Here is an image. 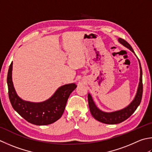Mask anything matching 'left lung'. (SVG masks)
<instances>
[{
    "instance_id": "8db88e82",
    "label": "left lung",
    "mask_w": 152,
    "mask_h": 152,
    "mask_svg": "<svg viewBox=\"0 0 152 152\" xmlns=\"http://www.w3.org/2000/svg\"><path fill=\"white\" fill-rule=\"evenodd\" d=\"M118 41L123 44L124 46L127 47L132 52H134V50L132 49V47L126 41L123 39L119 38L118 39ZM140 64V82L138 88V91L136 93V96L132 102V103L130 105L120 111L112 112V113H105L102 111L101 110L98 109L96 105H95L92 97L90 94L88 95V104L89 107L91 112V115L93 116L94 118L98 121L101 122V123H105V124H118L121 123L124 121L126 120L128 118H129L131 116L133 113L136 111L140 103L141 102L142 97V92H143V84H142V70L140 62L139 61Z\"/></svg>"
}]
</instances>
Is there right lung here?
<instances>
[{"instance_id": "right-lung-1", "label": "right lung", "mask_w": 152, "mask_h": 152, "mask_svg": "<svg viewBox=\"0 0 152 152\" xmlns=\"http://www.w3.org/2000/svg\"><path fill=\"white\" fill-rule=\"evenodd\" d=\"M12 62L7 75L8 96L14 109L29 123L35 125H47L58 120L63 114L70 94L76 88L75 84L61 86L54 95L45 102L31 103L25 102L18 96L12 80Z\"/></svg>"}]
</instances>
